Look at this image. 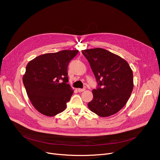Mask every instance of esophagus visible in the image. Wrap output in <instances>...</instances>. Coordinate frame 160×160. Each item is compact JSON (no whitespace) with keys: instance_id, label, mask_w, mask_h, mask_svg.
Masks as SVG:
<instances>
[{"instance_id":"esophagus-1","label":"esophagus","mask_w":160,"mask_h":160,"mask_svg":"<svg viewBox=\"0 0 160 160\" xmlns=\"http://www.w3.org/2000/svg\"><path fill=\"white\" fill-rule=\"evenodd\" d=\"M86 90V89L85 88H83V89H78V92H82V91H84Z\"/></svg>"}]
</instances>
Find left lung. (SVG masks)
Instances as JSON below:
<instances>
[{
  "label": "left lung",
  "instance_id": "left-lung-1",
  "mask_svg": "<svg viewBox=\"0 0 160 160\" xmlns=\"http://www.w3.org/2000/svg\"><path fill=\"white\" fill-rule=\"evenodd\" d=\"M88 60L98 86L93 90L89 110L100 117L118 112L127 104L133 88V72L128 62L107 50L95 48L82 51Z\"/></svg>",
  "mask_w": 160,
  "mask_h": 160
}]
</instances>
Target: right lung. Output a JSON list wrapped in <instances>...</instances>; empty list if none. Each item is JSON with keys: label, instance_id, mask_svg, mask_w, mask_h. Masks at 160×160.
<instances>
[{"label": "right lung", "instance_id": "1", "mask_svg": "<svg viewBox=\"0 0 160 160\" xmlns=\"http://www.w3.org/2000/svg\"><path fill=\"white\" fill-rule=\"evenodd\" d=\"M78 52L63 50L47 53L29 62L22 82L32 105L41 113L52 117L63 112L73 93L67 67Z\"/></svg>", "mask_w": 160, "mask_h": 160}]
</instances>
